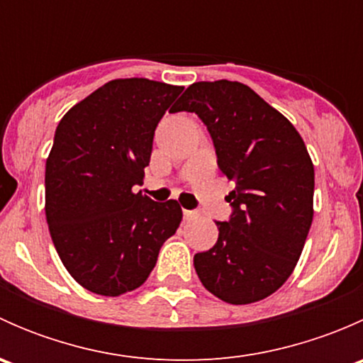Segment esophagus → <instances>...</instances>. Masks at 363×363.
Returning a JSON list of instances; mask_svg holds the SVG:
<instances>
[{"instance_id":"1","label":"esophagus","mask_w":363,"mask_h":363,"mask_svg":"<svg viewBox=\"0 0 363 363\" xmlns=\"http://www.w3.org/2000/svg\"><path fill=\"white\" fill-rule=\"evenodd\" d=\"M182 216H184V219H191V218H195L196 212H195V211H188V208H184V211H182Z\"/></svg>"}]
</instances>
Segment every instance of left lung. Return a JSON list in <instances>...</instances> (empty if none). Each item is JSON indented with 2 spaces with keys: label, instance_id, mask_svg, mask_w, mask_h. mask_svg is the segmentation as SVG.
<instances>
[{
  "label": "left lung",
  "instance_id": "1",
  "mask_svg": "<svg viewBox=\"0 0 363 363\" xmlns=\"http://www.w3.org/2000/svg\"><path fill=\"white\" fill-rule=\"evenodd\" d=\"M195 112L214 142L218 167L235 188L218 221V242L195 270L223 302L252 303L294 272L313 223L314 167L294 124L246 84L195 82L172 112Z\"/></svg>",
  "mask_w": 363,
  "mask_h": 363
}]
</instances>
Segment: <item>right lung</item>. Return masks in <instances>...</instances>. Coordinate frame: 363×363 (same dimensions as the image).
<instances>
[{
	"mask_svg": "<svg viewBox=\"0 0 363 363\" xmlns=\"http://www.w3.org/2000/svg\"><path fill=\"white\" fill-rule=\"evenodd\" d=\"M184 87L117 79L60 121L45 163V216L69 276L96 295L142 286L182 219L175 200L155 202L142 184L158 123Z\"/></svg>",
	"mask_w": 363,
	"mask_h": 363,
	"instance_id": "obj_1",
	"label": "right lung"
}]
</instances>
